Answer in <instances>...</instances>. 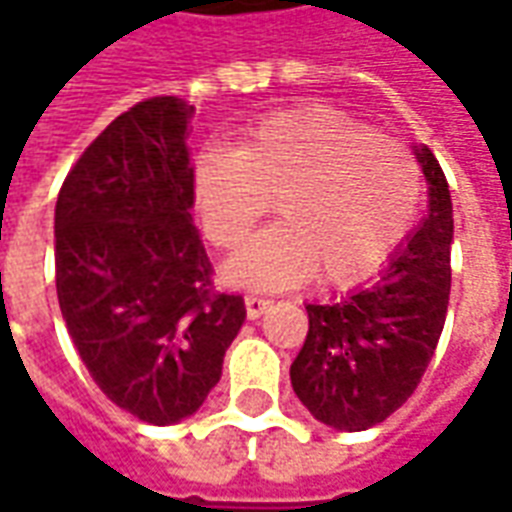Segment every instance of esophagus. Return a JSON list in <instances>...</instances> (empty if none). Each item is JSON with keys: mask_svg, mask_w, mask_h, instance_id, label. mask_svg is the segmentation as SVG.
Wrapping results in <instances>:
<instances>
[{"mask_svg": "<svg viewBox=\"0 0 512 512\" xmlns=\"http://www.w3.org/2000/svg\"><path fill=\"white\" fill-rule=\"evenodd\" d=\"M270 303L267 298L262 295H245V309H248V317L250 320H256V317H262L267 309H270Z\"/></svg>", "mask_w": 512, "mask_h": 512, "instance_id": "34e87169", "label": "esophagus"}]
</instances>
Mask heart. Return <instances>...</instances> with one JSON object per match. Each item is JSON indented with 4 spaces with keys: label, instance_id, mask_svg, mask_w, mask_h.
Here are the masks:
<instances>
[{
    "label": "heart",
    "instance_id": "heart-1",
    "mask_svg": "<svg viewBox=\"0 0 512 512\" xmlns=\"http://www.w3.org/2000/svg\"><path fill=\"white\" fill-rule=\"evenodd\" d=\"M273 203L281 222L236 253L228 278L250 290L312 276L340 287L370 276L407 236L421 167L407 144L331 108L267 116L234 153L195 161V206L214 248H239Z\"/></svg>",
    "mask_w": 512,
    "mask_h": 512
}]
</instances>
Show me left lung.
Returning a JSON list of instances; mask_svg holds the SVG:
<instances>
[{
  "label": "left lung",
  "instance_id": "8db88e82",
  "mask_svg": "<svg viewBox=\"0 0 512 512\" xmlns=\"http://www.w3.org/2000/svg\"><path fill=\"white\" fill-rule=\"evenodd\" d=\"M429 214L376 284L345 301L309 303V331L290 368L292 390L320 424L362 432L415 393L446 323L451 290V195L432 150H415Z\"/></svg>",
  "mask_w": 512,
  "mask_h": 512
}]
</instances>
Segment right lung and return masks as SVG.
<instances>
[{"instance_id": "right-lung-1", "label": "right lung", "mask_w": 512, "mask_h": 512, "mask_svg": "<svg viewBox=\"0 0 512 512\" xmlns=\"http://www.w3.org/2000/svg\"><path fill=\"white\" fill-rule=\"evenodd\" d=\"M192 105L150 97L116 116L69 169L55 206V287L77 354L144 424H175L220 382L245 320L217 292L192 222Z\"/></svg>"}]
</instances>
